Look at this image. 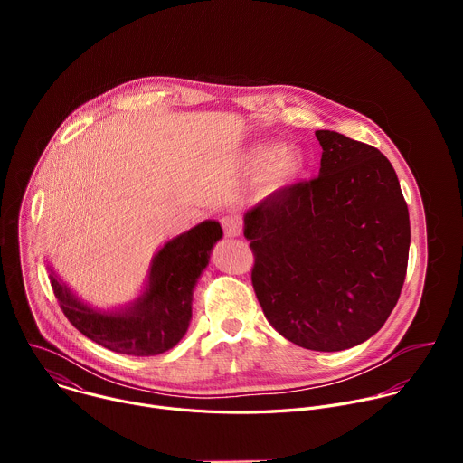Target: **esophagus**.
<instances>
[{
  "label": "esophagus",
  "instance_id": "34e87169",
  "mask_svg": "<svg viewBox=\"0 0 463 463\" xmlns=\"http://www.w3.org/2000/svg\"><path fill=\"white\" fill-rule=\"evenodd\" d=\"M222 225H223V231H225V234L227 236H231V238H238V236H241V223L238 222V220H234V218H223L222 220Z\"/></svg>",
  "mask_w": 463,
  "mask_h": 463
}]
</instances>
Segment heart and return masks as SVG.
<instances>
[{
	"label": "heart",
	"instance_id": "b5f03b06",
	"mask_svg": "<svg viewBox=\"0 0 463 463\" xmlns=\"http://www.w3.org/2000/svg\"><path fill=\"white\" fill-rule=\"evenodd\" d=\"M245 166L263 175L271 190H284L298 184L307 175V159L300 152H288L280 143L254 145L245 154Z\"/></svg>",
	"mask_w": 463,
	"mask_h": 463
}]
</instances>
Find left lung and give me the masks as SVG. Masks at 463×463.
Returning <instances> with one entry per match:
<instances>
[{
    "instance_id": "obj_1",
    "label": "left lung",
    "mask_w": 463,
    "mask_h": 463,
    "mask_svg": "<svg viewBox=\"0 0 463 463\" xmlns=\"http://www.w3.org/2000/svg\"><path fill=\"white\" fill-rule=\"evenodd\" d=\"M318 177L243 214L252 286L277 332L297 346L341 352L375 335L398 304L411 220L390 161L373 146L317 129Z\"/></svg>"
}]
</instances>
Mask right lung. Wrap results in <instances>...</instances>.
<instances>
[{"mask_svg": "<svg viewBox=\"0 0 463 463\" xmlns=\"http://www.w3.org/2000/svg\"><path fill=\"white\" fill-rule=\"evenodd\" d=\"M223 238L216 220H205L157 249L141 293L117 307L84 302L47 263L49 280L63 315L93 343L126 355H159L174 348L192 320L197 280Z\"/></svg>", "mask_w": 463, "mask_h": 463, "instance_id": "right-lung-1", "label": "right lung"}]
</instances>
